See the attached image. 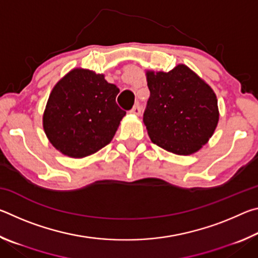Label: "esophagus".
Listing matches in <instances>:
<instances>
[{"label":"esophagus","mask_w":258,"mask_h":258,"mask_svg":"<svg viewBox=\"0 0 258 258\" xmlns=\"http://www.w3.org/2000/svg\"><path fill=\"white\" fill-rule=\"evenodd\" d=\"M131 112L134 113V115H140V113H141V107H140V104H135V106L131 109Z\"/></svg>","instance_id":"34e87169"}]
</instances>
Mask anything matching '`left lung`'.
I'll use <instances>...</instances> for the list:
<instances>
[{
    "label": "left lung",
    "instance_id": "obj_1",
    "mask_svg": "<svg viewBox=\"0 0 258 258\" xmlns=\"http://www.w3.org/2000/svg\"><path fill=\"white\" fill-rule=\"evenodd\" d=\"M150 97L143 123L155 145L176 155L198 151L218 121L216 95L211 86L178 64L168 73L148 72Z\"/></svg>",
    "mask_w": 258,
    "mask_h": 258
}]
</instances>
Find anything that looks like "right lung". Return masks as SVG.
<instances>
[{
  "label": "right lung",
  "mask_w": 258,
  "mask_h": 258,
  "mask_svg": "<svg viewBox=\"0 0 258 258\" xmlns=\"http://www.w3.org/2000/svg\"><path fill=\"white\" fill-rule=\"evenodd\" d=\"M119 89L103 75L74 69L56 83L47 100L43 127L63 155L83 158L111 141L125 111L116 103Z\"/></svg>",
  "instance_id": "1"
}]
</instances>
